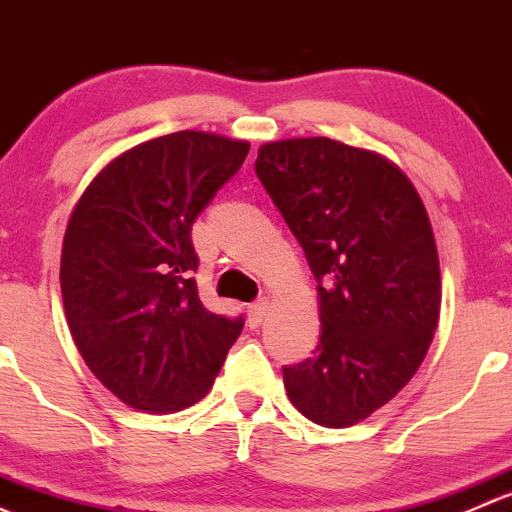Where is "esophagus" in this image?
<instances>
[{"label":"esophagus","instance_id":"1","mask_svg":"<svg viewBox=\"0 0 512 512\" xmlns=\"http://www.w3.org/2000/svg\"><path fill=\"white\" fill-rule=\"evenodd\" d=\"M266 310H268V300H256V303L249 305L246 315H249L251 328H258V325L263 323V318H266Z\"/></svg>","mask_w":512,"mask_h":512}]
</instances>
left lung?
I'll list each match as a JSON object with an SVG mask.
<instances>
[{"label": "left lung", "mask_w": 512, "mask_h": 512, "mask_svg": "<svg viewBox=\"0 0 512 512\" xmlns=\"http://www.w3.org/2000/svg\"><path fill=\"white\" fill-rule=\"evenodd\" d=\"M256 175L318 281L320 345L283 367L293 407L342 429L419 370L441 310L434 231L394 162L330 138L258 147Z\"/></svg>", "instance_id": "8db88e82"}]
</instances>
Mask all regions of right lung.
Masks as SVG:
<instances>
[{
  "label": "right lung",
  "instance_id": "obj_1",
  "mask_svg": "<svg viewBox=\"0 0 512 512\" xmlns=\"http://www.w3.org/2000/svg\"><path fill=\"white\" fill-rule=\"evenodd\" d=\"M202 130L147 140L103 167L68 219L61 295L78 352L128 407L170 414L212 389L244 318L197 293L192 224L249 155Z\"/></svg>",
  "mask_w": 512,
  "mask_h": 512
}]
</instances>
